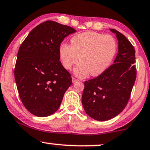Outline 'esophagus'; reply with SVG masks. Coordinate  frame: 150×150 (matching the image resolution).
<instances>
[{
  "instance_id": "obj_1",
  "label": "esophagus",
  "mask_w": 150,
  "mask_h": 150,
  "mask_svg": "<svg viewBox=\"0 0 150 150\" xmlns=\"http://www.w3.org/2000/svg\"><path fill=\"white\" fill-rule=\"evenodd\" d=\"M77 81H78V79H76V78H75V77H73V78H72V81H73V83H75V82H77Z\"/></svg>"
}]
</instances>
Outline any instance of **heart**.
<instances>
[{
  "label": "heart",
  "mask_w": 150,
  "mask_h": 150,
  "mask_svg": "<svg viewBox=\"0 0 150 150\" xmlns=\"http://www.w3.org/2000/svg\"><path fill=\"white\" fill-rule=\"evenodd\" d=\"M117 50V43L110 35L88 31L77 34L71 37V45L62 43L59 47V56L63 67L71 70L75 64H80L74 69L77 77L88 75L102 74L112 62Z\"/></svg>",
  "instance_id": "1"
}]
</instances>
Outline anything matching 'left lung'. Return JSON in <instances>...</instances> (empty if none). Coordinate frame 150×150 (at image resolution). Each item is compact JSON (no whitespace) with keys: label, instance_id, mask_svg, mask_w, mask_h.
I'll list each match as a JSON object with an SVG mask.
<instances>
[{"label":"left lung","instance_id":"8db88e82","mask_svg":"<svg viewBox=\"0 0 150 150\" xmlns=\"http://www.w3.org/2000/svg\"><path fill=\"white\" fill-rule=\"evenodd\" d=\"M118 53L113 64L94 79L84 82L81 102L85 112L98 121L120 114L127 105L136 79L135 50L125 36L115 29Z\"/></svg>","mask_w":150,"mask_h":150}]
</instances>
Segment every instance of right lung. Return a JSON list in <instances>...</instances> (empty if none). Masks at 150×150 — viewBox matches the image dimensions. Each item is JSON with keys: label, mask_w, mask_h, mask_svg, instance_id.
Returning a JSON list of instances; mask_svg holds the SVG:
<instances>
[{"label": "right lung", "mask_w": 150, "mask_h": 150, "mask_svg": "<svg viewBox=\"0 0 150 150\" xmlns=\"http://www.w3.org/2000/svg\"><path fill=\"white\" fill-rule=\"evenodd\" d=\"M74 28L46 21L33 28L19 49L14 75L23 105L32 114L46 117L58 110L72 84L60 61L59 47Z\"/></svg>", "instance_id": "1"}]
</instances>
